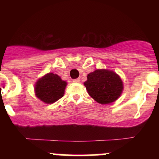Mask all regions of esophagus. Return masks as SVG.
<instances>
[{"mask_svg":"<svg viewBox=\"0 0 159 159\" xmlns=\"http://www.w3.org/2000/svg\"><path fill=\"white\" fill-rule=\"evenodd\" d=\"M73 82L79 83L80 82V78H76V79H74L73 80Z\"/></svg>","mask_w":159,"mask_h":159,"instance_id":"obj_1","label":"esophagus"}]
</instances>
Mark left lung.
Wrapping results in <instances>:
<instances>
[{
  "label": "left lung",
  "mask_w": 159,
  "mask_h": 159,
  "mask_svg": "<svg viewBox=\"0 0 159 159\" xmlns=\"http://www.w3.org/2000/svg\"><path fill=\"white\" fill-rule=\"evenodd\" d=\"M84 84L89 95L102 105L115 102L122 94L124 84L115 71L108 69H96L88 75Z\"/></svg>",
  "instance_id": "1"
}]
</instances>
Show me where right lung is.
I'll use <instances>...</instances> for the list:
<instances>
[{
  "mask_svg": "<svg viewBox=\"0 0 159 159\" xmlns=\"http://www.w3.org/2000/svg\"><path fill=\"white\" fill-rule=\"evenodd\" d=\"M67 84L56 74L48 73L35 83V95L44 103H54L64 96Z\"/></svg>",
  "mask_w": 159,
  "mask_h": 159,
  "instance_id": "1",
  "label": "right lung"
}]
</instances>
